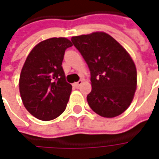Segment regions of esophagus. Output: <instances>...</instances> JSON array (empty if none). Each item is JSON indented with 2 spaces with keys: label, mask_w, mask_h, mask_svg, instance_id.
Returning a JSON list of instances; mask_svg holds the SVG:
<instances>
[{
  "label": "esophagus",
  "mask_w": 159,
  "mask_h": 159,
  "mask_svg": "<svg viewBox=\"0 0 159 159\" xmlns=\"http://www.w3.org/2000/svg\"><path fill=\"white\" fill-rule=\"evenodd\" d=\"M82 83H83V80H79L78 82H76V83H74V84H73V86L77 89V88H79L80 85H81Z\"/></svg>",
  "instance_id": "esophagus-1"
}]
</instances>
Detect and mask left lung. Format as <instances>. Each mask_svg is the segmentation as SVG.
<instances>
[{"mask_svg": "<svg viewBox=\"0 0 159 159\" xmlns=\"http://www.w3.org/2000/svg\"><path fill=\"white\" fill-rule=\"evenodd\" d=\"M91 74L90 108L101 117L119 116L128 109L136 90V67L129 52L105 32L73 36Z\"/></svg>", "mask_w": 159, "mask_h": 159, "instance_id": "obj_1", "label": "left lung"}]
</instances>
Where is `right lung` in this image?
Returning <instances> with one entry per match:
<instances>
[{
    "label": "right lung",
    "mask_w": 159,
    "mask_h": 159,
    "mask_svg": "<svg viewBox=\"0 0 159 159\" xmlns=\"http://www.w3.org/2000/svg\"><path fill=\"white\" fill-rule=\"evenodd\" d=\"M72 46L65 37L42 41L30 51L19 77L23 104L32 116L42 121L58 117L66 110L72 86L62 68L66 48Z\"/></svg>",
    "instance_id": "obj_1"
}]
</instances>
